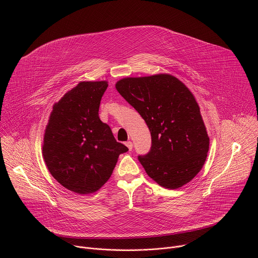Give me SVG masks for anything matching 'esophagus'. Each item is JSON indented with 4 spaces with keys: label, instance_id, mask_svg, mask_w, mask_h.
<instances>
[{
    "label": "esophagus",
    "instance_id": "1",
    "mask_svg": "<svg viewBox=\"0 0 258 258\" xmlns=\"http://www.w3.org/2000/svg\"><path fill=\"white\" fill-rule=\"evenodd\" d=\"M125 145H126V147H127V148H128V150H130V151L133 149V143H132L131 141H127V142H125Z\"/></svg>",
    "mask_w": 258,
    "mask_h": 258
}]
</instances>
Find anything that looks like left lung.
Wrapping results in <instances>:
<instances>
[{"instance_id":"8db88e82","label":"left lung","mask_w":258,"mask_h":258,"mask_svg":"<svg viewBox=\"0 0 258 258\" xmlns=\"http://www.w3.org/2000/svg\"><path fill=\"white\" fill-rule=\"evenodd\" d=\"M115 88L150 130L151 149L138 156L147 174L171 190L192 180L206 160L209 137L190 90L164 73L125 78Z\"/></svg>"}]
</instances>
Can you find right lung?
I'll use <instances>...</instances> for the list:
<instances>
[{"mask_svg":"<svg viewBox=\"0 0 258 258\" xmlns=\"http://www.w3.org/2000/svg\"><path fill=\"white\" fill-rule=\"evenodd\" d=\"M107 82H81L53 106L45 131L43 156L53 177L69 191L90 194L111 176L118 156L128 151L99 107Z\"/></svg>","mask_w":258,"mask_h":258,"instance_id":"add662e5","label":"right lung"}]
</instances>
